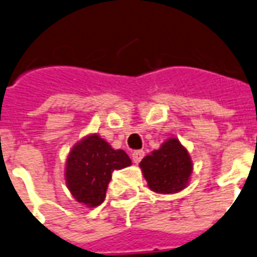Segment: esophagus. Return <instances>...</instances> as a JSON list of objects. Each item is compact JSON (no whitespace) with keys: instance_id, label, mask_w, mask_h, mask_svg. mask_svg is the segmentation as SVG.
Instances as JSON below:
<instances>
[{"instance_id":"esophagus-1","label":"esophagus","mask_w":257,"mask_h":257,"mask_svg":"<svg viewBox=\"0 0 257 257\" xmlns=\"http://www.w3.org/2000/svg\"><path fill=\"white\" fill-rule=\"evenodd\" d=\"M144 156H145L144 150H135V152H132L133 162H135V164H139V162L144 158Z\"/></svg>"}]
</instances>
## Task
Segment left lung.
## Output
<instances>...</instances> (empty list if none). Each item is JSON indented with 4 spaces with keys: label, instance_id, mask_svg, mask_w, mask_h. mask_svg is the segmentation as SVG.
I'll list each match as a JSON object with an SVG mask.
<instances>
[{
    "label": "left lung",
    "instance_id": "8db88e82",
    "mask_svg": "<svg viewBox=\"0 0 257 257\" xmlns=\"http://www.w3.org/2000/svg\"><path fill=\"white\" fill-rule=\"evenodd\" d=\"M140 168L152 191L174 194L183 190L193 173L189 152L177 139L166 140L157 150L143 158Z\"/></svg>",
    "mask_w": 257,
    "mask_h": 257
}]
</instances>
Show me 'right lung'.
<instances>
[{"label":"right lung","mask_w":257,"mask_h":257,"mask_svg":"<svg viewBox=\"0 0 257 257\" xmlns=\"http://www.w3.org/2000/svg\"><path fill=\"white\" fill-rule=\"evenodd\" d=\"M132 164L124 150L113 149L96 133L79 141L66 161V183L72 197L87 207H96L105 199L113 170Z\"/></svg>","instance_id":"add662e5"}]
</instances>
